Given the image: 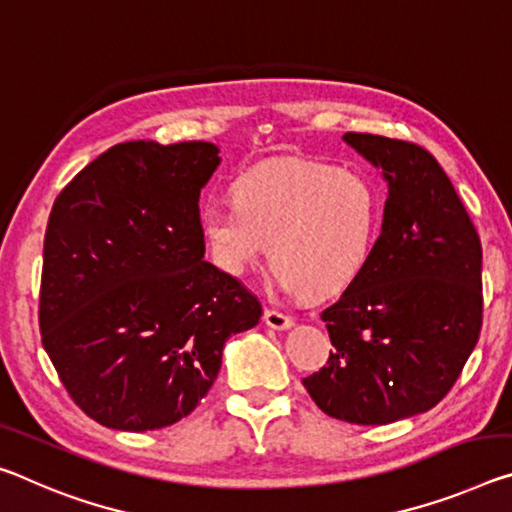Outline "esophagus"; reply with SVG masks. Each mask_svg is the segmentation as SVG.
Masks as SVG:
<instances>
[{
    "label": "esophagus",
    "instance_id": "1",
    "mask_svg": "<svg viewBox=\"0 0 512 512\" xmlns=\"http://www.w3.org/2000/svg\"><path fill=\"white\" fill-rule=\"evenodd\" d=\"M264 323L273 330H289L294 326V319L278 310H264Z\"/></svg>",
    "mask_w": 512,
    "mask_h": 512
}]
</instances>
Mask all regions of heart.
<instances>
[{"label":"heart","mask_w":512,"mask_h":512,"mask_svg":"<svg viewBox=\"0 0 512 512\" xmlns=\"http://www.w3.org/2000/svg\"><path fill=\"white\" fill-rule=\"evenodd\" d=\"M232 196L200 212L209 255L227 275L246 273L266 248L275 285L291 296H337L367 273L385 209L369 175L282 159L243 170Z\"/></svg>","instance_id":"1"}]
</instances>
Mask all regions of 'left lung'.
Wrapping results in <instances>:
<instances>
[{"label": "left lung", "mask_w": 512, "mask_h": 512, "mask_svg": "<svg viewBox=\"0 0 512 512\" xmlns=\"http://www.w3.org/2000/svg\"><path fill=\"white\" fill-rule=\"evenodd\" d=\"M344 141L383 170V230L367 273L323 310L335 348L303 385L326 415L383 426L431 410L458 380L481 332L483 250L431 152L358 132Z\"/></svg>", "instance_id": "8db88e82"}]
</instances>
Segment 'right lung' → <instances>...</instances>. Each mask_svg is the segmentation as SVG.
<instances>
[{
    "label": "right lung",
    "instance_id": "right-lung-1",
    "mask_svg": "<svg viewBox=\"0 0 512 512\" xmlns=\"http://www.w3.org/2000/svg\"><path fill=\"white\" fill-rule=\"evenodd\" d=\"M218 164L214 143L127 141L54 200L40 335L97 424L143 433L191 415L227 339L259 323V300L205 262L198 200Z\"/></svg>",
    "mask_w": 512,
    "mask_h": 512
}]
</instances>
